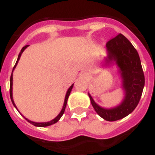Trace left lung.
Wrapping results in <instances>:
<instances>
[{
  "instance_id": "8db88e82",
  "label": "left lung",
  "mask_w": 155,
  "mask_h": 155,
  "mask_svg": "<svg viewBox=\"0 0 155 155\" xmlns=\"http://www.w3.org/2000/svg\"><path fill=\"white\" fill-rule=\"evenodd\" d=\"M107 57L105 66L116 63L119 68L125 92L123 102L111 109H105L96 104L88 93L95 112L107 121H116L128 116L135 109L141 97L144 87V74L139 54L131 42L122 34L106 43Z\"/></svg>"
}]
</instances>
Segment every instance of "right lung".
Masks as SVG:
<instances>
[{
    "label": "right lung",
    "instance_id": "obj_1",
    "mask_svg": "<svg viewBox=\"0 0 155 155\" xmlns=\"http://www.w3.org/2000/svg\"><path fill=\"white\" fill-rule=\"evenodd\" d=\"M28 46V45H27V46H25L24 47L22 48L21 50V52H20V53L18 54V60L17 61H16L15 63V67L13 68V70H12V75H11V78H10V97H11V100H12V103H13L14 106L17 109V107H16V105L15 104V102H14V100H13V96H12V84H13V82H12V81H13V71L14 70H15V67L17 66V64L18 62L19 61V59H20V57H21V53H23V51H24L25 49H26L27 47ZM73 86H74V84H72V85L71 86V87L68 88V91H67V94H66V96H65V99H64V106H63L62 108V110L61 111V113H59L58 116L56 117V118H54L53 120H52L50 122H46V123H35V122H32L31 121V120H28V119H26L25 117H24L25 120H27V121L28 122V123H30L31 124H32V125L35 126V127H48V126H50V125H53V124H56L57 122L59 121V120L61 118V116H63V114L64 113V111H65V108H66V105H67V102H68V97H69L70 94H71V90H72V88H73ZM19 112V111H18ZM20 113V112H19Z\"/></svg>",
    "mask_w": 155,
    "mask_h": 155
}]
</instances>
